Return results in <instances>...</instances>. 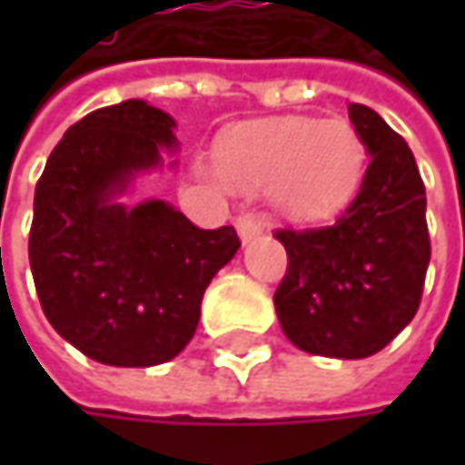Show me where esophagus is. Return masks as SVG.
I'll return each mask as SVG.
<instances>
[{"instance_id":"1","label":"esophagus","mask_w":465,"mask_h":465,"mask_svg":"<svg viewBox=\"0 0 465 465\" xmlns=\"http://www.w3.org/2000/svg\"><path fill=\"white\" fill-rule=\"evenodd\" d=\"M235 227H238V235H241L242 242H251L256 235H261V230H263L261 220L259 217H253V214H242V217H238Z\"/></svg>"}]
</instances>
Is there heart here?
<instances>
[{
  "label": "heart",
  "mask_w": 465,
  "mask_h": 465,
  "mask_svg": "<svg viewBox=\"0 0 465 465\" xmlns=\"http://www.w3.org/2000/svg\"><path fill=\"white\" fill-rule=\"evenodd\" d=\"M217 173L227 183L272 188L292 217H323L357 188L365 147L341 118H279L227 134L217 147Z\"/></svg>",
  "instance_id": "b5f03b06"
}]
</instances>
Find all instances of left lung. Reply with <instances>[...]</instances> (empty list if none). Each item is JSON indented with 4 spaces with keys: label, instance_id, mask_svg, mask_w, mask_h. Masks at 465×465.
<instances>
[{
    "label": "left lung",
    "instance_id": "left-lung-1",
    "mask_svg": "<svg viewBox=\"0 0 465 465\" xmlns=\"http://www.w3.org/2000/svg\"><path fill=\"white\" fill-rule=\"evenodd\" d=\"M349 121L370 154L362 186L333 224L277 230L290 263L274 308L297 349L362 360L417 315L430 235L424 183L409 144L367 105L349 103Z\"/></svg>",
    "mask_w": 465,
    "mask_h": 465
}]
</instances>
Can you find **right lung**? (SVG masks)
<instances>
[{"label":"right lung","instance_id":"add662e5","mask_svg":"<svg viewBox=\"0 0 465 465\" xmlns=\"http://www.w3.org/2000/svg\"><path fill=\"white\" fill-rule=\"evenodd\" d=\"M175 121L147 100L66 129L35 186L30 272L48 323L90 360L163 365L191 341L209 282L238 253L232 227L202 230L163 199L126 206L139 173L178 150Z\"/></svg>","mask_w":465,"mask_h":465}]
</instances>
